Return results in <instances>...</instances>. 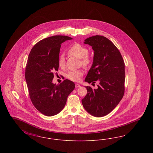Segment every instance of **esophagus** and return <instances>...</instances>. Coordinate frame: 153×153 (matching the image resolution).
<instances>
[{"label": "esophagus", "instance_id": "1", "mask_svg": "<svg viewBox=\"0 0 153 153\" xmlns=\"http://www.w3.org/2000/svg\"><path fill=\"white\" fill-rule=\"evenodd\" d=\"M75 87H76V88L80 87V85L79 84H75Z\"/></svg>", "mask_w": 153, "mask_h": 153}]
</instances>
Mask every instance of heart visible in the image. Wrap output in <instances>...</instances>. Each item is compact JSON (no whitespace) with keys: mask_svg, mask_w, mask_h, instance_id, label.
<instances>
[{"mask_svg":"<svg viewBox=\"0 0 153 153\" xmlns=\"http://www.w3.org/2000/svg\"><path fill=\"white\" fill-rule=\"evenodd\" d=\"M88 53V49L87 48L79 43L73 44L68 51V53L69 55L77 58H80L82 64L84 66L89 65L92 61L90 55ZM58 65L61 68H64L65 66V59L64 56L62 54L60 55L59 57ZM83 75V70L79 69L69 71L67 73L66 77L68 79L71 81H79Z\"/></svg>","mask_w":153,"mask_h":153,"instance_id":"obj_1","label":"heart"}]
</instances>
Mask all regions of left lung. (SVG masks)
Masks as SVG:
<instances>
[{
    "label": "left lung",
    "instance_id": "1",
    "mask_svg": "<svg viewBox=\"0 0 153 153\" xmlns=\"http://www.w3.org/2000/svg\"><path fill=\"white\" fill-rule=\"evenodd\" d=\"M84 44L94 51L93 64L85 81L99 82L97 89L85 86L87 94L81 102L88 113L96 117L107 115L120 102L124 94V62L120 52L108 38L102 36L89 37Z\"/></svg>",
    "mask_w": 153,
    "mask_h": 153
}]
</instances>
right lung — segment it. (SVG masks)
I'll use <instances>...</instances> for the list:
<instances>
[{
    "label": "right lung",
    "mask_w": 153,
    "mask_h": 153,
    "mask_svg": "<svg viewBox=\"0 0 153 153\" xmlns=\"http://www.w3.org/2000/svg\"><path fill=\"white\" fill-rule=\"evenodd\" d=\"M72 38L54 36L38 42L31 49L25 70L29 94L34 106L48 117L58 114L65 105L68 96L75 88L66 79L58 85L52 82L53 72L58 71L61 44Z\"/></svg>",
    "instance_id": "add662e5"
}]
</instances>
